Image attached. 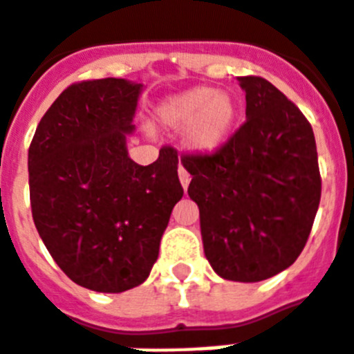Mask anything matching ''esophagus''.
I'll use <instances>...</instances> for the list:
<instances>
[{
    "label": "esophagus",
    "instance_id": "1",
    "mask_svg": "<svg viewBox=\"0 0 354 354\" xmlns=\"http://www.w3.org/2000/svg\"><path fill=\"white\" fill-rule=\"evenodd\" d=\"M178 178H180V183H182V187L183 189H187L189 187V182H191V174H189L183 167H180L178 169Z\"/></svg>",
    "mask_w": 354,
    "mask_h": 354
}]
</instances>
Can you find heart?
I'll list each match as a JSON object with an SVG mask.
<instances>
[{"instance_id": "heart-1", "label": "heart", "mask_w": 354, "mask_h": 354, "mask_svg": "<svg viewBox=\"0 0 354 354\" xmlns=\"http://www.w3.org/2000/svg\"><path fill=\"white\" fill-rule=\"evenodd\" d=\"M239 107L230 94L195 87L159 105L158 120L165 128L187 129L185 145L195 153L217 152L236 128Z\"/></svg>"}]
</instances>
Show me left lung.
I'll return each instance as SVG.
<instances>
[{
	"mask_svg": "<svg viewBox=\"0 0 354 354\" xmlns=\"http://www.w3.org/2000/svg\"><path fill=\"white\" fill-rule=\"evenodd\" d=\"M247 122L209 156H183L213 271L234 282L282 273L303 252L319 207L312 126L263 77H237Z\"/></svg>",
	"mask_w": 354,
	"mask_h": 354,
	"instance_id": "obj_1",
	"label": "left lung"
}]
</instances>
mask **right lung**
<instances>
[{
	"mask_svg": "<svg viewBox=\"0 0 354 354\" xmlns=\"http://www.w3.org/2000/svg\"><path fill=\"white\" fill-rule=\"evenodd\" d=\"M142 83L81 81L46 111L29 147V195L40 239L72 282L100 293L142 284L183 196L178 153L142 167L128 135Z\"/></svg>",
	"mask_w": 354,
	"mask_h": 354,
	"instance_id": "add662e5",
	"label": "right lung"
}]
</instances>
